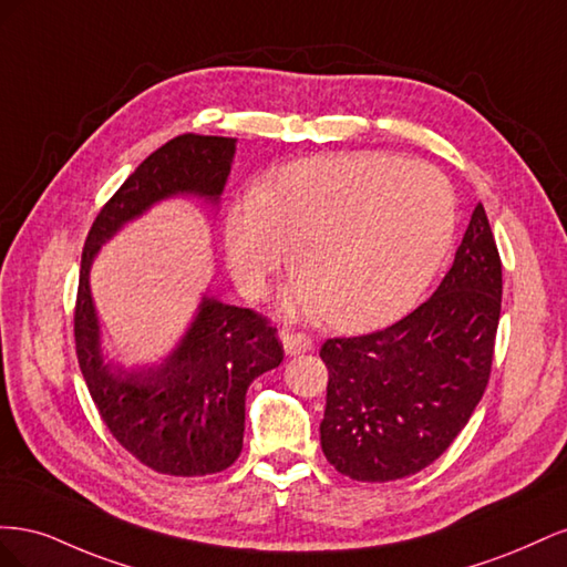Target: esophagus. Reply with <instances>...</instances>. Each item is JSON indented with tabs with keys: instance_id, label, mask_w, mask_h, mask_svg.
<instances>
[{
	"instance_id": "esophagus-1",
	"label": "esophagus",
	"mask_w": 567,
	"mask_h": 567,
	"mask_svg": "<svg viewBox=\"0 0 567 567\" xmlns=\"http://www.w3.org/2000/svg\"><path fill=\"white\" fill-rule=\"evenodd\" d=\"M281 340H284V350L286 354L296 357V354H305L312 350V338L305 336V333H281Z\"/></svg>"
}]
</instances>
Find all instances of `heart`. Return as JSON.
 <instances>
[{
    "mask_svg": "<svg viewBox=\"0 0 567 567\" xmlns=\"http://www.w3.org/2000/svg\"><path fill=\"white\" fill-rule=\"evenodd\" d=\"M456 225L450 182L433 165L338 153L281 167L238 196L225 252L246 298H262L290 257L288 310L369 331L402 317L431 284Z\"/></svg>",
    "mask_w": 567,
    "mask_h": 567,
    "instance_id": "heart-1",
    "label": "heart"
}]
</instances>
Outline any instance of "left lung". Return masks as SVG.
I'll return each instance as SVG.
<instances>
[{
    "label": "left lung",
    "instance_id": "8db88e82",
    "mask_svg": "<svg viewBox=\"0 0 567 567\" xmlns=\"http://www.w3.org/2000/svg\"><path fill=\"white\" fill-rule=\"evenodd\" d=\"M502 315V260L483 203L435 293L383 331L329 338L321 450L362 483L414 475L483 400Z\"/></svg>",
    "mask_w": 567,
    "mask_h": 567
}]
</instances>
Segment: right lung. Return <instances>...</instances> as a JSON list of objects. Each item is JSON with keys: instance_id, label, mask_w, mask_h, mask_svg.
<instances>
[{"instance_id": "add662e5", "label": "right lung", "mask_w": 567, "mask_h": 567, "mask_svg": "<svg viewBox=\"0 0 567 567\" xmlns=\"http://www.w3.org/2000/svg\"><path fill=\"white\" fill-rule=\"evenodd\" d=\"M236 153L231 136L182 134L134 169L87 234L75 302V350L101 419L123 447L156 473L196 477L229 468L244 450L248 385L284 359L262 315L203 296L173 354L158 367L104 362L90 290L99 248L151 205L198 196L217 205Z\"/></svg>"}]
</instances>
